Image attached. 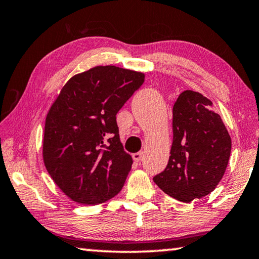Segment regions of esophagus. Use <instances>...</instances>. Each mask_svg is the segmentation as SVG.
Masks as SVG:
<instances>
[{
    "label": "esophagus",
    "mask_w": 259,
    "mask_h": 259,
    "mask_svg": "<svg viewBox=\"0 0 259 259\" xmlns=\"http://www.w3.org/2000/svg\"><path fill=\"white\" fill-rule=\"evenodd\" d=\"M132 157H133V160H134L135 162H140V161L142 160V152L134 153V154L132 155Z\"/></svg>",
    "instance_id": "34e87169"
}]
</instances>
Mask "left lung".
<instances>
[{"mask_svg":"<svg viewBox=\"0 0 259 259\" xmlns=\"http://www.w3.org/2000/svg\"><path fill=\"white\" fill-rule=\"evenodd\" d=\"M174 141L168 165L154 177L163 192L183 202L217 188L228 165L232 139L213 103L192 90L180 95L172 109Z\"/></svg>","mask_w":259,"mask_h":259,"instance_id":"8db88e82","label":"left lung"}]
</instances>
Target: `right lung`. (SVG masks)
Masks as SVG:
<instances>
[{
    "mask_svg": "<svg viewBox=\"0 0 259 259\" xmlns=\"http://www.w3.org/2000/svg\"><path fill=\"white\" fill-rule=\"evenodd\" d=\"M145 81L141 71L96 66L71 76L47 112L42 160L57 186L81 205L120 192L132 168L117 113Z\"/></svg>",
    "mask_w": 259,
    "mask_h": 259,
    "instance_id": "right-lung-1",
    "label": "right lung"
}]
</instances>
